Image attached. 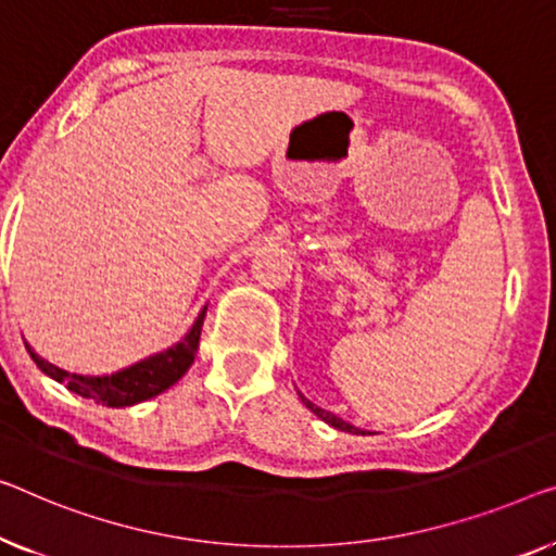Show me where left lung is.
<instances>
[{"instance_id": "1", "label": "left lung", "mask_w": 556, "mask_h": 556, "mask_svg": "<svg viewBox=\"0 0 556 556\" xmlns=\"http://www.w3.org/2000/svg\"><path fill=\"white\" fill-rule=\"evenodd\" d=\"M300 400H302V404L309 412H314L317 414V417L321 419V421H327V425H331L334 429H339V432H350V434H364L362 429H357V427H352L350 421H344L342 417H337V414H331V412H327V409H321V407H317V404H312L309 400H306L304 394H300Z\"/></svg>"}]
</instances>
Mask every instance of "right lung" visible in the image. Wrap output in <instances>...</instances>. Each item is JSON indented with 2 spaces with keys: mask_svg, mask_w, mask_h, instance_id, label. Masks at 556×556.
I'll return each mask as SVG.
<instances>
[{
  "mask_svg": "<svg viewBox=\"0 0 556 556\" xmlns=\"http://www.w3.org/2000/svg\"><path fill=\"white\" fill-rule=\"evenodd\" d=\"M204 314H206V306L199 312L197 321L192 325V329L187 331L181 342L106 377L70 375V371H64L60 367H54V364H49L47 359H41L29 344H27V352L47 377L56 379V382H64L70 392L85 396V400H92L97 404H104V407H131V404L147 402L152 400V396L162 394L164 389L177 384L179 379L185 377V371L192 367L194 362L199 334H202V325H204Z\"/></svg>",
  "mask_w": 556,
  "mask_h": 556,
  "instance_id": "add662e5",
  "label": "right lung"
}]
</instances>
